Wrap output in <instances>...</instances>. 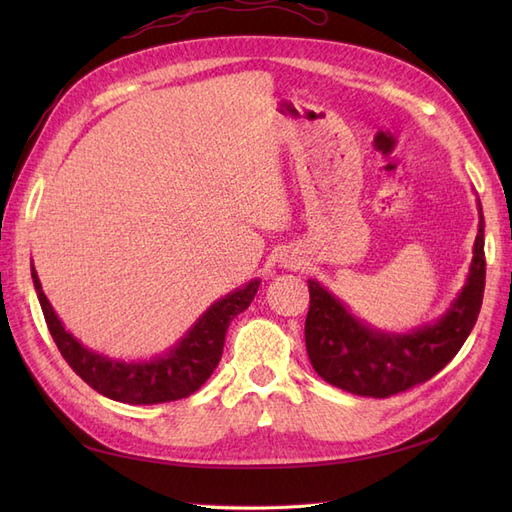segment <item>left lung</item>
I'll return each mask as SVG.
<instances>
[{
	"instance_id": "left-lung-1",
	"label": "left lung",
	"mask_w": 512,
	"mask_h": 512,
	"mask_svg": "<svg viewBox=\"0 0 512 512\" xmlns=\"http://www.w3.org/2000/svg\"><path fill=\"white\" fill-rule=\"evenodd\" d=\"M305 346L316 374L361 397H391L427 382L461 350L474 329L485 292V218L478 203V235L466 286L433 324L395 335L367 327L337 297L309 280Z\"/></svg>"
}]
</instances>
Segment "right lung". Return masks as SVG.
<instances>
[{
	"instance_id": "1",
	"label": "right lung",
	"mask_w": 512,
	"mask_h": 512,
	"mask_svg": "<svg viewBox=\"0 0 512 512\" xmlns=\"http://www.w3.org/2000/svg\"><path fill=\"white\" fill-rule=\"evenodd\" d=\"M32 280L46 327H49L61 356L76 371V376H81L100 395L132 406L164 404V401H175L196 393L222 359L228 324L250 307L260 286L258 280H252L243 288L226 294L224 299L215 301L194 322V327L181 337V342L158 359L147 363H126L89 350L70 335L42 292L34 265Z\"/></svg>"
}]
</instances>
